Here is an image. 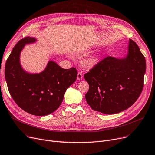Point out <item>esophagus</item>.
Instances as JSON below:
<instances>
[{"instance_id": "obj_1", "label": "esophagus", "mask_w": 155, "mask_h": 155, "mask_svg": "<svg viewBox=\"0 0 155 155\" xmlns=\"http://www.w3.org/2000/svg\"><path fill=\"white\" fill-rule=\"evenodd\" d=\"M82 78H83L82 72V71L78 72V74H77V79H78V80H81Z\"/></svg>"}]
</instances>
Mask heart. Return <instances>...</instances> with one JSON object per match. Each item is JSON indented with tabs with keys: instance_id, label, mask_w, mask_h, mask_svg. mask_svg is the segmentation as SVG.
I'll return each instance as SVG.
<instances>
[{
	"instance_id": "heart-1",
	"label": "heart",
	"mask_w": 155,
	"mask_h": 155,
	"mask_svg": "<svg viewBox=\"0 0 155 155\" xmlns=\"http://www.w3.org/2000/svg\"><path fill=\"white\" fill-rule=\"evenodd\" d=\"M97 58H94V57H91V58H87L84 61L85 64L88 67H91L94 66V65L97 63Z\"/></svg>"
}]
</instances>
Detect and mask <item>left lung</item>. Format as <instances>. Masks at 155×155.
Wrapping results in <instances>:
<instances>
[{
    "label": "left lung",
    "instance_id": "obj_1",
    "mask_svg": "<svg viewBox=\"0 0 155 155\" xmlns=\"http://www.w3.org/2000/svg\"><path fill=\"white\" fill-rule=\"evenodd\" d=\"M146 60L139 47L129 39L126 58L107 56L84 75L89 84L87 104L95 111L114 114L128 109L137 101L144 87Z\"/></svg>",
    "mask_w": 155,
    "mask_h": 155
}]
</instances>
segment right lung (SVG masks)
I'll list each match as a JSON object with an SVG mask.
<instances>
[{
	"mask_svg": "<svg viewBox=\"0 0 155 155\" xmlns=\"http://www.w3.org/2000/svg\"><path fill=\"white\" fill-rule=\"evenodd\" d=\"M36 39L26 37L15 45L5 66V77L13 100L23 110L43 116L54 112L61 105L67 89L75 82L77 70L63 69L53 61L48 63L39 74L31 75L20 65L19 56L26 43Z\"/></svg>",
	"mask_w": 155,
	"mask_h": 155,
	"instance_id": "obj_1",
	"label": "right lung"
}]
</instances>
